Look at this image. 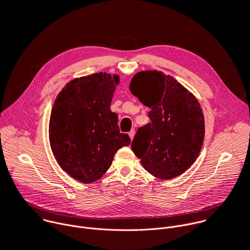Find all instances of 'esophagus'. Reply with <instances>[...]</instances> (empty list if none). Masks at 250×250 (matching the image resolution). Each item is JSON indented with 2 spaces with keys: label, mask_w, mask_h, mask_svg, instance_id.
<instances>
[{
  "label": "esophagus",
  "mask_w": 250,
  "mask_h": 250,
  "mask_svg": "<svg viewBox=\"0 0 250 250\" xmlns=\"http://www.w3.org/2000/svg\"><path fill=\"white\" fill-rule=\"evenodd\" d=\"M129 136H130L131 140H133V138H134V136H135V130H134V129H132V130L129 132Z\"/></svg>",
  "instance_id": "obj_1"
}]
</instances>
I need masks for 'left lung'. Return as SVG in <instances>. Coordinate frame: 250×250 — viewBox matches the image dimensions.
Instances as JSON below:
<instances>
[{"label":"left lung","instance_id":"8db88e82","mask_svg":"<svg viewBox=\"0 0 250 250\" xmlns=\"http://www.w3.org/2000/svg\"><path fill=\"white\" fill-rule=\"evenodd\" d=\"M130 91L149 107L150 122L140 127L131 147L152 176L169 180L197 158L204 140V117L194 96L160 71L137 73Z\"/></svg>","mask_w":250,"mask_h":250}]
</instances>
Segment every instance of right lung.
Instances as JSON below:
<instances>
[{
    "label": "right lung",
    "instance_id": "obj_1",
    "mask_svg": "<svg viewBox=\"0 0 250 250\" xmlns=\"http://www.w3.org/2000/svg\"><path fill=\"white\" fill-rule=\"evenodd\" d=\"M118 75L95 73L74 79L58 95L49 137L60 166L73 179L92 183L110 167L115 152L131 139L119 130L110 104Z\"/></svg>",
    "mask_w": 250,
    "mask_h": 250
}]
</instances>
